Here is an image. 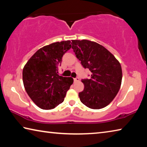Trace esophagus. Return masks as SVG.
I'll return each instance as SVG.
<instances>
[{"label": "esophagus", "mask_w": 147, "mask_h": 147, "mask_svg": "<svg viewBox=\"0 0 147 147\" xmlns=\"http://www.w3.org/2000/svg\"><path fill=\"white\" fill-rule=\"evenodd\" d=\"M79 80H80V78H78V77H76V78H74V82H78V81H79Z\"/></svg>", "instance_id": "obj_1"}]
</instances>
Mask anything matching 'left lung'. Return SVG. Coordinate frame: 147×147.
<instances>
[{
    "mask_svg": "<svg viewBox=\"0 0 147 147\" xmlns=\"http://www.w3.org/2000/svg\"><path fill=\"white\" fill-rule=\"evenodd\" d=\"M71 44L82 65L91 72L90 78L82 80L84 89L78 93L80 101L91 109L104 108L113 100L121 88V64L110 52L95 42L72 40Z\"/></svg>",
    "mask_w": 147,
    "mask_h": 147,
    "instance_id": "left-lung-1",
    "label": "left lung"
}]
</instances>
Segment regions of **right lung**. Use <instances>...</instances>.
Wrapping results in <instances>:
<instances>
[{
    "mask_svg": "<svg viewBox=\"0 0 147 147\" xmlns=\"http://www.w3.org/2000/svg\"><path fill=\"white\" fill-rule=\"evenodd\" d=\"M71 41L56 42L39 49L24 67V88L39 108L51 109L62 103L73 83L71 77L59 76L62 58L71 48Z\"/></svg>",
    "mask_w": 147,
    "mask_h": 147,
    "instance_id": "add662e5",
    "label": "right lung"
}]
</instances>
